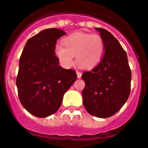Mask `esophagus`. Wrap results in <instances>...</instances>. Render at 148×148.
Masks as SVG:
<instances>
[{
    "mask_svg": "<svg viewBox=\"0 0 148 148\" xmlns=\"http://www.w3.org/2000/svg\"><path fill=\"white\" fill-rule=\"evenodd\" d=\"M76 74H77V77H78V78H80L81 77H82V72L77 71V72H76Z\"/></svg>",
    "mask_w": 148,
    "mask_h": 148,
    "instance_id": "1",
    "label": "esophagus"
}]
</instances>
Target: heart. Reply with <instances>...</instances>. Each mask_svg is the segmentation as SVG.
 <instances>
[{"label":"heart","instance_id":"b5f03b06","mask_svg":"<svg viewBox=\"0 0 148 148\" xmlns=\"http://www.w3.org/2000/svg\"><path fill=\"white\" fill-rule=\"evenodd\" d=\"M63 47L57 44L55 53L61 64L69 68L74 64V56L78 64L84 68H92L102 58L104 43L96 34L75 32L63 40Z\"/></svg>","mask_w":148,"mask_h":148}]
</instances>
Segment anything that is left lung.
<instances>
[{"mask_svg": "<svg viewBox=\"0 0 148 148\" xmlns=\"http://www.w3.org/2000/svg\"><path fill=\"white\" fill-rule=\"evenodd\" d=\"M104 43V53L99 64L82 74V90L86 110L98 118L113 116L122 108L130 92L131 70L127 53L108 30L95 28Z\"/></svg>", "mask_w": 148, "mask_h": 148, "instance_id": "obj_1", "label": "left lung"}]
</instances>
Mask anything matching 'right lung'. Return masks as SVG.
<instances>
[{"label":"right lung","mask_w":148,"mask_h":148,"mask_svg":"<svg viewBox=\"0 0 148 148\" xmlns=\"http://www.w3.org/2000/svg\"><path fill=\"white\" fill-rule=\"evenodd\" d=\"M66 32L47 29L30 38L19 61L16 78L18 97L29 113L39 118L54 114L65 92L76 81L75 70L58 65L56 41Z\"/></svg>","instance_id":"right-lung-1"}]
</instances>
